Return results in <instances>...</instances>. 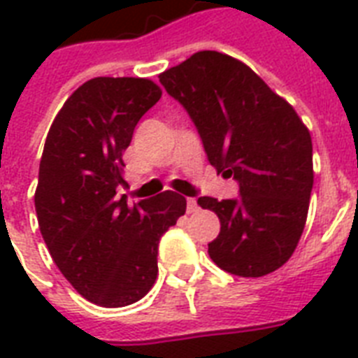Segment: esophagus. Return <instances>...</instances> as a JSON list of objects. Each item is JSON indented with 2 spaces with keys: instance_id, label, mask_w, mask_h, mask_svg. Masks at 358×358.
<instances>
[{
  "instance_id": "obj_1",
  "label": "esophagus",
  "mask_w": 358,
  "mask_h": 358,
  "mask_svg": "<svg viewBox=\"0 0 358 358\" xmlns=\"http://www.w3.org/2000/svg\"><path fill=\"white\" fill-rule=\"evenodd\" d=\"M199 210V204H196V199L189 196L187 199V213H195Z\"/></svg>"
}]
</instances>
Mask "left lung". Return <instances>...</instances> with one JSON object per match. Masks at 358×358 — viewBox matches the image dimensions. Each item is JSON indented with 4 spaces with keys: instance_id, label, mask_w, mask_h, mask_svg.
I'll return each instance as SVG.
<instances>
[{
    "instance_id": "8db88e82",
    "label": "left lung",
    "mask_w": 358,
    "mask_h": 358,
    "mask_svg": "<svg viewBox=\"0 0 358 358\" xmlns=\"http://www.w3.org/2000/svg\"><path fill=\"white\" fill-rule=\"evenodd\" d=\"M159 81L187 109L217 174L239 182V199H199L221 221L210 258L238 277L277 271L294 255L308 215V128L255 70L227 53H193Z\"/></svg>"
}]
</instances>
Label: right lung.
<instances>
[{
    "mask_svg": "<svg viewBox=\"0 0 358 358\" xmlns=\"http://www.w3.org/2000/svg\"><path fill=\"white\" fill-rule=\"evenodd\" d=\"M159 98L146 78H92L48 131L35 191L38 229L59 271L94 305L119 308L150 292L159 239L185 213L174 191L134 206L119 196L124 150Z\"/></svg>",
    "mask_w": 358,
    "mask_h": 358,
    "instance_id": "add662e5",
    "label": "right lung"
}]
</instances>
